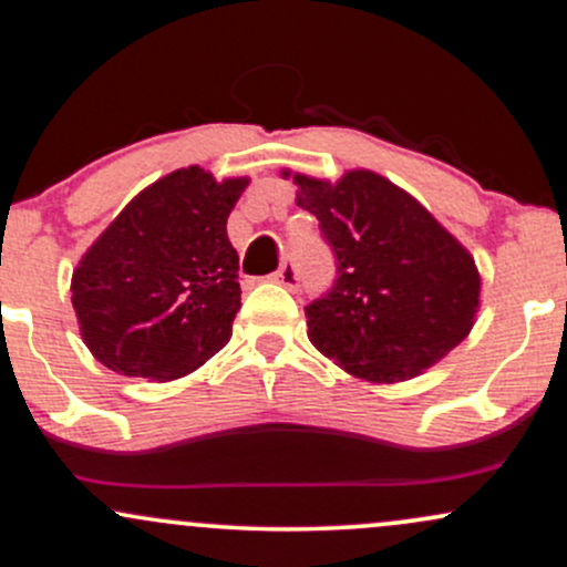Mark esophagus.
<instances>
[{
	"label": "esophagus",
	"instance_id": "34e87169",
	"mask_svg": "<svg viewBox=\"0 0 567 567\" xmlns=\"http://www.w3.org/2000/svg\"><path fill=\"white\" fill-rule=\"evenodd\" d=\"M272 281L286 286V289H297V281H300V272H297V265L295 262H284L276 272H272Z\"/></svg>",
	"mask_w": 567,
	"mask_h": 567
}]
</instances>
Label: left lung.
I'll return each instance as SVG.
<instances>
[{
    "mask_svg": "<svg viewBox=\"0 0 567 567\" xmlns=\"http://www.w3.org/2000/svg\"><path fill=\"white\" fill-rule=\"evenodd\" d=\"M295 184L337 262L332 289L305 308L318 351L369 383H402L466 340L480 272L421 203L372 171Z\"/></svg>",
    "mask_w": 567,
    "mask_h": 567,
    "instance_id": "left-lung-1",
    "label": "left lung"
}]
</instances>
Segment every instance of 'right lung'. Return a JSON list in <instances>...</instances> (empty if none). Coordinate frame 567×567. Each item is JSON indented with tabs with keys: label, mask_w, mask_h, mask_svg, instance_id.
I'll return each instance as SVG.
<instances>
[{
	"label": "right lung",
	"mask_w": 567,
	"mask_h": 567,
	"mask_svg": "<svg viewBox=\"0 0 567 567\" xmlns=\"http://www.w3.org/2000/svg\"><path fill=\"white\" fill-rule=\"evenodd\" d=\"M249 179L189 165L138 193L80 259L72 305L85 346L128 378L176 380L227 346L240 310L227 216Z\"/></svg>",
	"instance_id": "obj_1"
}]
</instances>
